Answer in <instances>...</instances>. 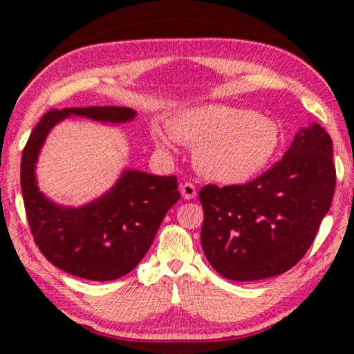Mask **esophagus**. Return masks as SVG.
<instances>
[{
    "label": "esophagus",
    "mask_w": 354,
    "mask_h": 354,
    "mask_svg": "<svg viewBox=\"0 0 354 354\" xmlns=\"http://www.w3.org/2000/svg\"><path fill=\"white\" fill-rule=\"evenodd\" d=\"M181 195L185 200H192L196 196V187L192 183H184L181 185Z\"/></svg>",
    "instance_id": "34e87169"
}]
</instances>
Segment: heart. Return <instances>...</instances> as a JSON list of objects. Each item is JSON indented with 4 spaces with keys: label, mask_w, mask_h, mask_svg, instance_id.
I'll list each match as a JSON object with an SVG mask.
<instances>
[{
    "label": "heart",
    "mask_w": 354,
    "mask_h": 354,
    "mask_svg": "<svg viewBox=\"0 0 354 354\" xmlns=\"http://www.w3.org/2000/svg\"><path fill=\"white\" fill-rule=\"evenodd\" d=\"M173 139L195 151V164L206 178L221 184H243L267 169L281 145L273 118L242 107L205 104L189 107L167 120ZM153 142L170 151L171 139L158 128Z\"/></svg>",
    "instance_id": "obj_1"
}]
</instances>
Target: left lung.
Segmentation results:
<instances>
[{"instance_id": "obj_1", "label": "left lung", "mask_w": 354, "mask_h": 354, "mask_svg": "<svg viewBox=\"0 0 354 354\" xmlns=\"http://www.w3.org/2000/svg\"><path fill=\"white\" fill-rule=\"evenodd\" d=\"M335 189L333 140L319 123L298 131L272 169L247 184H207L201 245L221 277L257 281L301 261L329 211Z\"/></svg>"}]
</instances>
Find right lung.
Here are the masks:
<instances>
[{
  "mask_svg": "<svg viewBox=\"0 0 354 354\" xmlns=\"http://www.w3.org/2000/svg\"><path fill=\"white\" fill-rule=\"evenodd\" d=\"M68 115L123 123L129 107L92 106L51 109L40 118L21 156V192L29 230L53 266L91 281L124 277L142 261L169 209L181 198L176 176L127 170L118 183L82 207H61L46 200L35 183V162L46 134Z\"/></svg>",
  "mask_w": 354,
  "mask_h": 354,
  "instance_id": "1",
  "label": "right lung"
}]
</instances>
